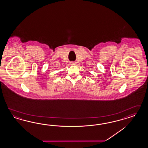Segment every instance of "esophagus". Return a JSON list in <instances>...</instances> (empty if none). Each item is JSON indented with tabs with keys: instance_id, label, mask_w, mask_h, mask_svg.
I'll return each instance as SVG.
<instances>
[{
	"instance_id": "obj_1",
	"label": "esophagus",
	"mask_w": 148,
	"mask_h": 148,
	"mask_svg": "<svg viewBox=\"0 0 148 148\" xmlns=\"http://www.w3.org/2000/svg\"><path fill=\"white\" fill-rule=\"evenodd\" d=\"M71 64L72 65H75V62H71Z\"/></svg>"
}]
</instances>
